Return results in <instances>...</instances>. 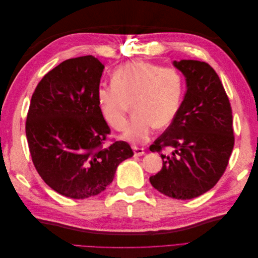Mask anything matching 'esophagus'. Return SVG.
<instances>
[{"label":"esophagus","instance_id":"1","mask_svg":"<svg viewBox=\"0 0 258 258\" xmlns=\"http://www.w3.org/2000/svg\"><path fill=\"white\" fill-rule=\"evenodd\" d=\"M134 151H135V155H136V156H142V155H144V153H145V148L134 146Z\"/></svg>","mask_w":258,"mask_h":258}]
</instances>
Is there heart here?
<instances>
[{
	"mask_svg": "<svg viewBox=\"0 0 258 258\" xmlns=\"http://www.w3.org/2000/svg\"><path fill=\"white\" fill-rule=\"evenodd\" d=\"M183 95L184 79L177 69L142 60L118 67L112 84L101 85L97 90L106 122L115 130L124 129L122 138L132 143L147 141L154 128L169 127L179 111ZM130 104L135 116L127 124Z\"/></svg>",
	"mask_w": 258,
	"mask_h": 258,
	"instance_id": "1",
	"label": "heart"
}]
</instances>
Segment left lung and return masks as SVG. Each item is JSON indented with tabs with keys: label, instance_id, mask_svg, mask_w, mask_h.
Returning a JSON list of instances; mask_svg holds the SVG:
<instances>
[{
	"label": "left lung",
	"instance_id": "1",
	"mask_svg": "<svg viewBox=\"0 0 258 258\" xmlns=\"http://www.w3.org/2000/svg\"><path fill=\"white\" fill-rule=\"evenodd\" d=\"M186 77L187 91L172 123L150 146L160 153L162 169L150 177L154 188L168 197L187 200L213 188L227 168L235 144L232 111L213 68L197 60L174 61Z\"/></svg>",
	"mask_w": 258,
	"mask_h": 258
}]
</instances>
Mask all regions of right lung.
<instances>
[{"label":"right lung","mask_w":258,"mask_h":258,"mask_svg":"<svg viewBox=\"0 0 258 258\" xmlns=\"http://www.w3.org/2000/svg\"><path fill=\"white\" fill-rule=\"evenodd\" d=\"M103 69L93 56L68 59L45 74L31 98V158L43 181L69 198L103 191L119 163L134 156L124 141L104 146L111 129L97 99Z\"/></svg>","instance_id":"1"}]
</instances>
